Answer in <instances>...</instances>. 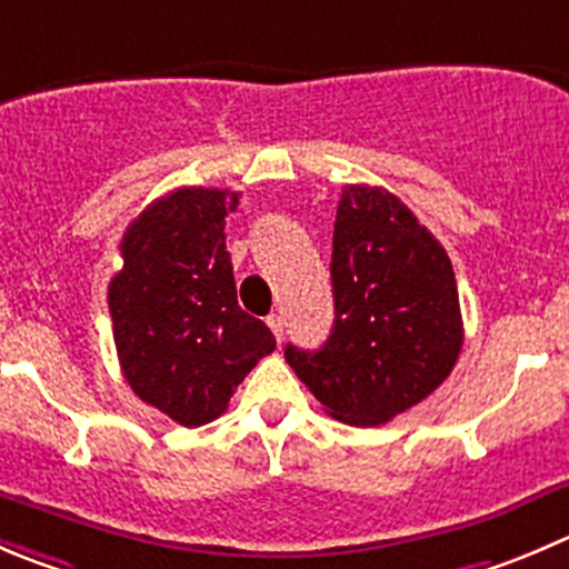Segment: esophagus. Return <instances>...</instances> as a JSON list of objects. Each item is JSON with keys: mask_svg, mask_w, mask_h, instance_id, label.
<instances>
[{"mask_svg": "<svg viewBox=\"0 0 569 569\" xmlns=\"http://www.w3.org/2000/svg\"><path fill=\"white\" fill-rule=\"evenodd\" d=\"M267 325H269V328H272L274 339L283 341V330H286V319H283V313H272V317L267 319Z\"/></svg>", "mask_w": 569, "mask_h": 569, "instance_id": "obj_1", "label": "esophagus"}]
</instances>
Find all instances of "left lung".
Wrapping results in <instances>:
<instances>
[{
    "mask_svg": "<svg viewBox=\"0 0 569 569\" xmlns=\"http://www.w3.org/2000/svg\"><path fill=\"white\" fill-rule=\"evenodd\" d=\"M333 330L286 361L330 417L389 422L442 386L465 341L445 247L378 186H345L333 224Z\"/></svg>",
    "mask_w": 569,
    "mask_h": 569,
    "instance_id": "left-lung-1",
    "label": "left lung"
}]
</instances>
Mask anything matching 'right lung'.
I'll return each instance as SVG.
<instances>
[{"instance_id": "right-lung-1", "label": "right lung", "mask_w": 569, "mask_h": 569, "mask_svg": "<svg viewBox=\"0 0 569 569\" xmlns=\"http://www.w3.org/2000/svg\"><path fill=\"white\" fill-rule=\"evenodd\" d=\"M236 206L239 191H169L124 230V267L108 286L121 375L186 428L222 417L236 386L274 350L272 330L236 300L224 247Z\"/></svg>"}]
</instances>
